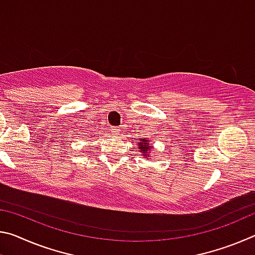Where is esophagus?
<instances>
[{
	"instance_id": "obj_1",
	"label": "esophagus",
	"mask_w": 255,
	"mask_h": 255,
	"mask_svg": "<svg viewBox=\"0 0 255 255\" xmlns=\"http://www.w3.org/2000/svg\"><path fill=\"white\" fill-rule=\"evenodd\" d=\"M111 131L114 132V135L117 136V135H119V133H120V128H118V127H112V128H111Z\"/></svg>"
}]
</instances>
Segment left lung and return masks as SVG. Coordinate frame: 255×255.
Listing matches in <instances>:
<instances>
[{
  "instance_id": "obj_1",
  "label": "left lung",
  "mask_w": 255,
  "mask_h": 255,
  "mask_svg": "<svg viewBox=\"0 0 255 255\" xmlns=\"http://www.w3.org/2000/svg\"><path fill=\"white\" fill-rule=\"evenodd\" d=\"M138 149L141 153V156L145 158L150 157V150H154L152 147V143H150L149 139L147 138H140V140L138 141Z\"/></svg>"
}]
</instances>
